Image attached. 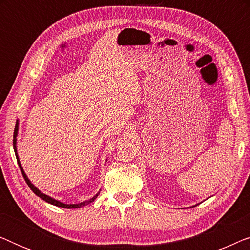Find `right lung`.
Instances as JSON below:
<instances>
[{"instance_id": "1", "label": "right lung", "mask_w": 250, "mask_h": 250, "mask_svg": "<svg viewBox=\"0 0 250 250\" xmlns=\"http://www.w3.org/2000/svg\"><path fill=\"white\" fill-rule=\"evenodd\" d=\"M17 133H18V122H17V124H16V127H15V132H13V149H15V152L17 153V146H16V145H17ZM16 157H17V160H18V164H19V167H20V170H21V173H22V176H23V179H25V181H26V183L28 184V187L30 188V190L33 191L34 193L36 194L37 197H40V198H42V199L44 200V201H46V203H49V204H51V205H54V206H58V207H61V208H80V207H83V206H86V205H88V204H91L92 201H94L95 200V198L98 197V194L99 193H97L95 194V196L93 197V198H91L90 200H86V201H83V203H81V204H74V205H67V204H63V203H60V201H58V200H56V199H53V198H51V197H49V196H46V194H44V193H42L41 192V191L37 189V188H35L32 184V182H30V181L28 180V177L26 176V174H25V172H23V169H22V167H21V165H20V163H19V159H18V155H16Z\"/></svg>"}]
</instances>
